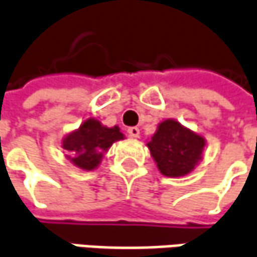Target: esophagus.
<instances>
[{"instance_id":"esophagus-1","label":"esophagus","mask_w":257,"mask_h":257,"mask_svg":"<svg viewBox=\"0 0 257 257\" xmlns=\"http://www.w3.org/2000/svg\"><path fill=\"white\" fill-rule=\"evenodd\" d=\"M128 135L131 136V138H139L141 131H139V128H136V126H132V128L128 129Z\"/></svg>"}]
</instances>
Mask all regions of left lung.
Returning <instances> with one entry per match:
<instances>
[{"mask_svg":"<svg viewBox=\"0 0 257 257\" xmlns=\"http://www.w3.org/2000/svg\"><path fill=\"white\" fill-rule=\"evenodd\" d=\"M152 158L166 177H181L194 170L202 159L205 139L180 122L166 119L148 142Z\"/></svg>","mask_w":257,"mask_h":257,"instance_id":"1","label":"left lung"}]
</instances>
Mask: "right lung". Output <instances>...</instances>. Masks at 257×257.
I'll return each mask as SVG.
<instances>
[{
    "mask_svg": "<svg viewBox=\"0 0 257 257\" xmlns=\"http://www.w3.org/2000/svg\"><path fill=\"white\" fill-rule=\"evenodd\" d=\"M123 139L118 126L108 128L98 119L88 118L80 128L70 132L62 141V148L67 152L70 162L81 170H94L101 163V159L116 141Z\"/></svg>",
    "mask_w": 257,
    "mask_h": 257,
    "instance_id": "add662e5",
    "label": "right lung"
}]
</instances>
